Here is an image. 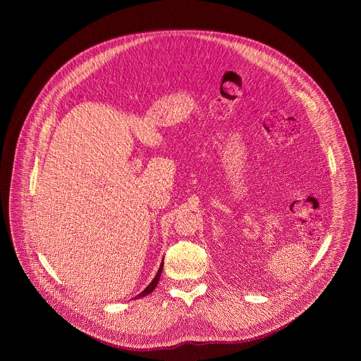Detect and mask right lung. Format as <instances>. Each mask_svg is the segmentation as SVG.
I'll return each mask as SVG.
<instances>
[{"label":"right lung","mask_w":361,"mask_h":361,"mask_svg":"<svg viewBox=\"0 0 361 361\" xmlns=\"http://www.w3.org/2000/svg\"><path fill=\"white\" fill-rule=\"evenodd\" d=\"M162 267H164V262L161 264V267H159V269H158V272H157V275H155L154 279L152 280V283L143 290V291L140 292L137 296L135 298H140V296H146V295H149L150 292L154 291L155 287H157V284H158V280H159V276H161V272H162Z\"/></svg>","instance_id":"obj_1"}]
</instances>
